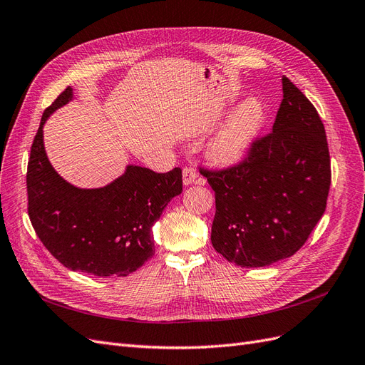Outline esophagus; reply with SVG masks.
Segmentation results:
<instances>
[{
  "mask_svg": "<svg viewBox=\"0 0 365 365\" xmlns=\"http://www.w3.org/2000/svg\"><path fill=\"white\" fill-rule=\"evenodd\" d=\"M182 182H184V185L201 182L200 173H197L193 168H184V170H182Z\"/></svg>",
  "mask_w": 365,
  "mask_h": 365,
  "instance_id": "34e87169",
  "label": "esophagus"
}]
</instances>
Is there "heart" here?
Returning a JSON list of instances; mask_svg holds the SVG:
<instances>
[{"label": "heart", "instance_id": "1", "mask_svg": "<svg viewBox=\"0 0 365 365\" xmlns=\"http://www.w3.org/2000/svg\"><path fill=\"white\" fill-rule=\"evenodd\" d=\"M267 106L259 97H250L228 118L212 145V157L220 164L244 160L262 129Z\"/></svg>", "mask_w": 365, "mask_h": 365}]
</instances>
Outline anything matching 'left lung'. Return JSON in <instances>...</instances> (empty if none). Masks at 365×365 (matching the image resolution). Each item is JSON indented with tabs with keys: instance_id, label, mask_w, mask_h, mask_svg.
I'll return each instance as SVG.
<instances>
[{
	"instance_id": "8db88e82",
	"label": "left lung",
	"mask_w": 365,
	"mask_h": 365,
	"mask_svg": "<svg viewBox=\"0 0 365 365\" xmlns=\"http://www.w3.org/2000/svg\"><path fill=\"white\" fill-rule=\"evenodd\" d=\"M283 101L269 134L222 170L201 169L216 197L213 248L242 268L291 257L324 215L330 189L326 130L309 98L282 77Z\"/></svg>"
}]
</instances>
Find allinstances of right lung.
Masks as SVG:
<instances>
[{
  "mask_svg": "<svg viewBox=\"0 0 365 365\" xmlns=\"http://www.w3.org/2000/svg\"><path fill=\"white\" fill-rule=\"evenodd\" d=\"M71 98L68 86L42 114L27 165L29 216L43 247L65 268L126 277L155 252L152 225L182 192V172L157 173L129 164L101 189L71 185L50 164L42 134L50 114Z\"/></svg>",
  "mask_w": 365,
  "mask_h": 365,
  "instance_id": "1",
  "label": "right lung"
}]
</instances>
